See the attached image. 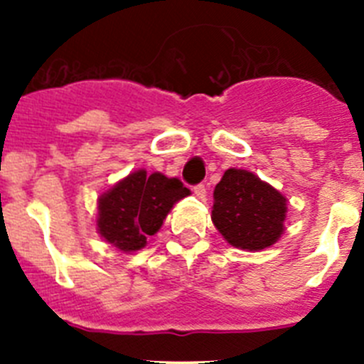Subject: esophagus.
<instances>
[{
  "mask_svg": "<svg viewBox=\"0 0 364 364\" xmlns=\"http://www.w3.org/2000/svg\"><path fill=\"white\" fill-rule=\"evenodd\" d=\"M193 193H195L198 198H202V200H204V198H205V186L204 184H197L195 188H193Z\"/></svg>",
  "mask_w": 364,
  "mask_h": 364,
  "instance_id": "34e87169",
  "label": "esophagus"
}]
</instances>
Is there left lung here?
I'll use <instances>...</instances> for the list:
<instances>
[{
  "mask_svg": "<svg viewBox=\"0 0 364 364\" xmlns=\"http://www.w3.org/2000/svg\"><path fill=\"white\" fill-rule=\"evenodd\" d=\"M211 220L235 247L260 252L281 239L286 197L246 169H228L213 191Z\"/></svg>",
  "mask_w": 364,
  "mask_h": 364,
  "instance_id": "left-lung-1",
  "label": "left lung"
}]
</instances>
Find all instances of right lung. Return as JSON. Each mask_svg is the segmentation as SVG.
<instances>
[{
  "label": "right lung",
  "mask_w": 364,
  "mask_h": 364,
  "mask_svg": "<svg viewBox=\"0 0 364 364\" xmlns=\"http://www.w3.org/2000/svg\"><path fill=\"white\" fill-rule=\"evenodd\" d=\"M188 195L178 178L138 169L98 198V233L120 252H138L147 244V235L156 233L173 205Z\"/></svg>",
  "instance_id": "right-lung-1"
}]
</instances>
